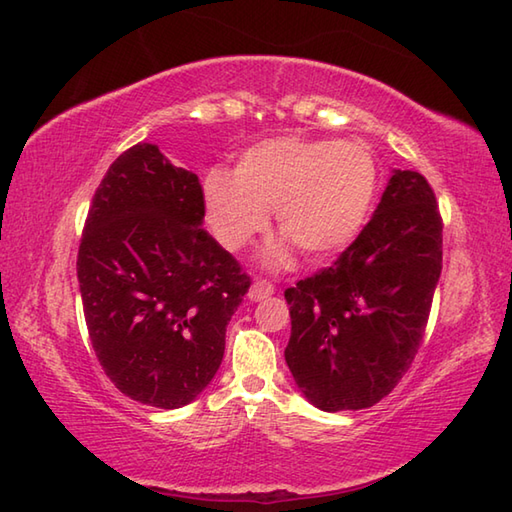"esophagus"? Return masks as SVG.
Here are the masks:
<instances>
[{
  "label": "esophagus",
  "mask_w": 512,
  "mask_h": 512,
  "mask_svg": "<svg viewBox=\"0 0 512 512\" xmlns=\"http://www.w3.org/2000/svg\"><path fill=\"white\" fill-rule=\"evenodd\" d=\"M273 295H275V288H273V284H268V281H255V284L248 290L250 301H264Z\"/></svg>",
  "instance_id": "1"
}]
</instances>
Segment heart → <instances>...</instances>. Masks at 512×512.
I'll use <instances>...</instances> for the list:
<instances>
[{
    "label": "heart",
    "instance_id": "heart-1",
    "mask_svg": "<svg viewBox=\"0 0 512 512\" xmlns=\"http://www.w3.org/2000/svg\"><path fill=\"white\" fill-rule=\"evenodd\" d=\"M376 187V160L358 140L268 138L239 154L235 178L209 173L206 220L222 246L239 250L266 231L268 211H275L281 233L308 257L325 259L363 231ZM264 259L277 268L288 250L273 246Z\"/></svg>",
    "mask_w": 512,
    "mask_h": 512
}]
</instances>
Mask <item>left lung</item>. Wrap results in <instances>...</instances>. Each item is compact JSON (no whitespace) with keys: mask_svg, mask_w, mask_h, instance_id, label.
Returning <instances> with one entry per match:
<instances>
[{"mask_svg":"<svg viewBox=\"0 0 512 512\" xmlns=\"http://www.w3.org/2000/svg\"><path fill=\"white\" fill-rule=\"evenodd\" d=\"M442 270V217L418 171H391L374 217L341 257L301 279L286 363L323 411L367 409L405 376Z\"/></svg>","mask_w":512,"mask_h":512,"instance_id":"8db88e82","label":"left lung"}]
</instances>
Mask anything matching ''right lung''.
<instances>
[{
    "instance_id": "right-lung-1",
    "label": "right lung",
    "mask_w": 512,
    "mask_h": 512,
    "mask_svg": "<svg viewBox=\"0 0 512 512\" xmlns=\"http://www.w3.org/2000/svg\"><path fill=\"white\" fill-rule=\"evenodd\" d=\"M202 222L198 176L149 143L112 162L85 220L76 275L92 347L107 378L149 407L200 396L250 288Z\"/></svg>"
}]
</instances>
